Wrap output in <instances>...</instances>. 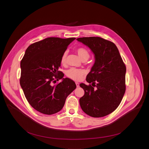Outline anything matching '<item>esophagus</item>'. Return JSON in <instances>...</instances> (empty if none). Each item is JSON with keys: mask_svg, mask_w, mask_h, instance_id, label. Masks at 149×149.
Instances as JSON below:
<instances>
[{"mask_svg": "<svg viewBox=\"0 0 149 149\" xmlns=\"http://www.w3.org/2000/svg\"><path fill=\"white\" fill-rule=\"evenodd\" d=\"M76 84V86H77V87H79V84L78 82H75Z\"/></svg>", "mask_w": 149, "mask_h": 149, "instance_id": "1", "label": "esophagus"}]
</instances>
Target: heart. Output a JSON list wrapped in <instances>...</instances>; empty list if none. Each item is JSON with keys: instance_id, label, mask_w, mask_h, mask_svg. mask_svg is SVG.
I'll list each match as a JSON object with an SVG mask.
<instances>
[{"instance_id": "b5f03b06", "label": "heart", "mask_w": 149, "mask_h": 149, "mask_svg": "<svg viewBox=\"0 0 149 149\" xmlns=\"http://www.w3.org/2000/svg\"><path fill=\"white\" fill-rule=\"evenodd\" d=\"M78 55L80 58V59L82 60H87L90 57V53L87 49L86 48L79 47L75 49ZM67 52H64L61 56V63L62 65H65L67 62ZM85 71L82 69H77L75 68H72L68 70L67 71V75L75 81L80 80L84 75L85 74Z\"/></svg>"}]
</instances>
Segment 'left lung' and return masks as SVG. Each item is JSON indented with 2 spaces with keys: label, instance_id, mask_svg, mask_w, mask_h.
I'll list each match as a JSON object with an SVG mask.
<instances>
[{
  "label": "left lung",
  "instance_id": "1",
  "mask_svg": "<svg viewBox=\"0 0 149 149\" xmlns=\"http://www.w3.org/2000/svg\"><path fill=\"white\" fill-rule=\"evenodd\" d=\"M77 40L93 52L95 62L86 81L79 86L84 95L79 99L82 111L93 117H101L113 112L125 91L126 67L113 42L100 37H83Z\"/></svg>",
  "mask_w": 149,
  "mask_h": 149
}]
</instances>
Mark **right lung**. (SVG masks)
Instances as JSON below:
<instances>
[{"label": "right lung", "instance_id": "1", "mask_svg": "<svg viewBox=\"0 0 149 149\" xmlns=\"http://www.w3.org/2000/svg\"><path fill=\"white\" fill-rule=\"evenodd\" d=\"M75 39L50 37L35 42L26 49L20 62V86L30 105L42 114L61 111L67 97L76 88L74 81L63 78L64 75L58 71L62 55ZM55 78L63 81L53 85Z\"/></svg>", "mask_w": 149, "mask_h": 149}]
</instances>
